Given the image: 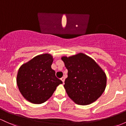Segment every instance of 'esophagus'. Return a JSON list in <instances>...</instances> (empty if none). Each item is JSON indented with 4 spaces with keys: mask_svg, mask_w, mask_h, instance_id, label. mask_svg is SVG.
<instances>
[{
    "mask_svg": "<svg viewBox=\"0 0 126 126\" xmlns=\"http://www.w3.org/2000/svg\"><path fill=\"white\" fill-rule=\"evenodd\" d=\"M61 80H62V81L63 83H64V80H65V78H64V77H62V78H61Z\"/></svg>",
    "mask_w": 126,
    "mask_h": 126,
    "instance_id": "1",
    "label": "esophagus"
}]
</instances>
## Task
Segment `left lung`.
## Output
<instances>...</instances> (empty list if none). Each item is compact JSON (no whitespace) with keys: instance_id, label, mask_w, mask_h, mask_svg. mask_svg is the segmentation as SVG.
<instances>
[{"instance_id":"obj_1","label":"left lung","mask_w":126,"mask_h":126,"mask_svg":"<svg viewBox=\"0 0 126 126\" xmlns=\"http://www.w3.org/2000/svg\"><path fill=\"white\" fill-rule=\"evenodd\" d=\"M68 73L64 87L75 103L87 105L97 100L106 86V75L90 57L79 52L62 57Z\"/></svg>"}]
</instances>
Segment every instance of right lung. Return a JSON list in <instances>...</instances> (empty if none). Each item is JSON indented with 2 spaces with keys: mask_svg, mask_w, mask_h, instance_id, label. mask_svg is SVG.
Here are the masks:
<instances>
[{
  "mask_svg": "<svg viewBox=\"0 0 126 126\" xmlns=\"http://www.w3.org/2000/svg\"><path fill=\"white\" fill-rule=\"evenodd\" d=\"M54 59L48 53L38 55L21 66L16 76L19 90L27 101L41 104L52 96L63 82L51 68Z\"/></svg>",
  "mask_w": 126,
  "mask_h": 126,
  "instance_id": "1",
  "label": "right lung"
}]
</instances>
